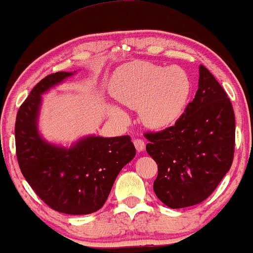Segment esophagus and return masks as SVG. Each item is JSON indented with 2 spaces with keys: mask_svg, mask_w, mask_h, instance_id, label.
I'll return each mask as SVG.
<instances>
[{
  "mask_svg": "<svg viewBox=\"0 0 253 253\" xmlns=\"http://www.w3.org/2000/svg\"><path fill=\"white\" fill-rule=\"evenodd\" d=\"M133 143H134V146L138 152H141V151L145 150V143L144 140H141V139H134Z\"/></svg>",
  "mask_w": 253,
  "mask_h": 253,
  "instance_id": "obj_1",
  "label": "esophagus"
}]
</instances>
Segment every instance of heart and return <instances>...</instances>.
I'll list each match as a JSON object with an SVG mask.
<instances>
[{"instance_id":"obj_1","label":"heart","mask_w":253,"mask_h":253,"mask_svg":"<svg viewBox=\"0 0 253 253\" xmlns=\"http://www.w3.org/2000/svg\"><path fill=\"white\" fill-rule=\"evenodd\" d=\"M109 89L121 104L139 109L145 126L161 129L182 117L191 94V82L187 72L178 66L132 62L114 72ZM108 112L119 120L127 118L114 104H109Z\"/></svg>"}]
</instances>
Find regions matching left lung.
<instances>
[{
  "mask_svg": "<svg viewBox=\"0 0 253 253\" xmlns=\"http://www.w3.org/2000/svg\"><path fill=\"white\" fill-rule=\"evenodd\" d=\"M199 74L195 98L175 126L145 134L150 141L147 153L158 165L153 190L173 210L205 201L233 162V107L222 86L203 65Z\"/></svg>",
  "mask_w": 253,
  "mask_h": 253,
  "instance_id": "8db88e82",
  "label": "left lung"
}]
</instances>
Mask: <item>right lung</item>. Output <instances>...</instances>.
I'll list each match as a JSON object with an SVG mask.
<instances>
[{"label": "right lung", "instance_id": "right-lung-1", "mask_svg": "<svg viewBox=\"0 0 253 253\" xmlns=\"http://www.w3.org/2000/svg\"><path fill=\"white\" fill-rule=\"evenodd\" d=\"M74 74L56 72L34 86L17 112L15 143L20 169L37 195L59 213L83 215L104 205L119 172L134 158L135 147L128 135H85L70 146L43 138L42 95Z\"/></svg>", "mask_w": 253, "mask_h": 253}]
</instances>
